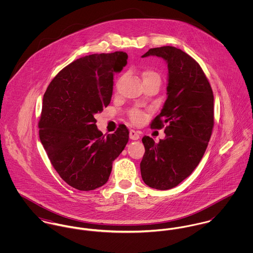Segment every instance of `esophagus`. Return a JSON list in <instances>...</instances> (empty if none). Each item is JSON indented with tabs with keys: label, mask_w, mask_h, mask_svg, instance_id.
<instances>
[{
	"label": "esophagus",
	"mask_w": 253,
	"mask_h": 253,
	"mask_svg": "<svg viewBox=\"0 0 253 253\" xmlns=\"http://www.w3.org/2000/svg\"><path fill=\"white\" fill-rule=\"evenodd\" d=\"M129 138L132 140H137L140 138V135H139L138 131H136L134 129H130L129 130Z\"/></svg>",
	"instance_id": "34e87169"
}]
</instances>
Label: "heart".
<instances>
[{
  "instance_id": "1",
  "label": "heart",
  "mask_w": 253,
  "mask_h": 253,
  "mask_svg": "<svg viewBox=\"0 0 253 253\" xmlns=\"http://www.w3.org/2000/svg\"><path fill=\"white\" fill-rule=\"evenodd\" d=\"M142 77H143V81L147 80V79H151V78H155V79H159V80H160L159 75H158L157 73L152 71V70H147V71H145V72L142 74ZM141 118H142V114H141V112H139V111H133V112L130 114V119H131V121L134 122V123L140 122Z\"/></svg>"
}]
</instances>
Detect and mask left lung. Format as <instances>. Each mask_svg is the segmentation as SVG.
<instances>
[{
    "label": "left lung",
    "mask_w": 253,
    "mask_h": 253,
    "mask_svg": "<svg viewBox=\"0 0 253 253\" xmlns=\"http://www.w3.org/2000/svg\"><path fill=\"white\" fill-rule=\"evenodd\" d=\"M155 55L167 61L168 98L151 127L166 126V138L155 143L144 136L140 163L145 184L169 190L187 178L201 162L214 125L213 92L199 63L174 46L150 48L142 57Z\"/></svg>",
    "instance_id": "8db88e82"
}]
</instances>
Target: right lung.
I'll list each match as a JSON object with an SVG mask.
<instances>
[{"mask_svg": "<svg viewBox=\"0 0 253 253\" xmlns=\"http://www.w3.org/2000/svg\"><path fill=\"white\" fill-rule=\"evenodd\" d=\"M126 59L124 51L81 57L58 73L43 94L41 142L59 176L77 190L103 186L128 141L125 125L105 136L94 118L110 104L114 74Z\"/></svg>", "mask_w": 253, "mask_h": 253, "instance_id": "obj_1", "label": "right lung"}]
</instances>
